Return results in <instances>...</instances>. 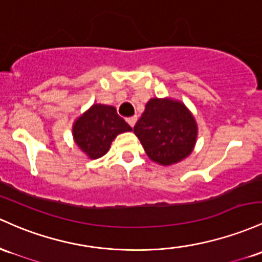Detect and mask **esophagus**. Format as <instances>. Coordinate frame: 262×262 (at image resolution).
Segmentation results:
<instances>
[{
  "instance_id": "esophagus-1",
  "label": "esophagus",
  "mask_w": 262,
  "mask_h": 262,
  "mask_svg": "<svg viewBox=\"0 0 262 262\" xmlns=\"http://www.w3.org/2000/svg\"><path fill=\"white\" fill-rule=\"evenodd\" d=\"M137 119H138L137 117H130V118H128V119H126V122H128V124L130 125L132 128H133V126L136 125V123H137Z\"/></svg>"
}]
</instances>
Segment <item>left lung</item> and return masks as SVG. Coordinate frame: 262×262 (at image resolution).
<instances>
[{"label":"left lung","mask_w":262,"mask_h":262,"mask_svg":"<svg viewBox=\"0 0 262 262\" xmlns=\"http://www.w3.org/2000/svg\"><path fill=\"white\" fill-rule=\"evenodd\" d=\"M149 159L169 166L188 158L194 150L198 124L183 102L171 98H150L134 126Z\"/></svg>","instance_id":"left-lung-1"}]
</instances>
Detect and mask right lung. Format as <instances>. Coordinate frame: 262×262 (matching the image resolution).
I'll return each mask as SVG.
<instances>
[{
  "mask_svg": "<svg viewBox=\"0 0 262 262\" xmlns=\"http://www.w3.org/2000/svg\"><path fill=\"white\" fill-rule=\"evenodd\" d=\"M132 130V126L118 116L116 108L97 103L77 118L72 126L74 143L89 159L107 154L118 134Z\"/></svg>",
  "mask_w": 262,
  "mask_h": 262,
  "instance_id": "right-lung-1",
  "label": "right lung"
}]
</instances>
